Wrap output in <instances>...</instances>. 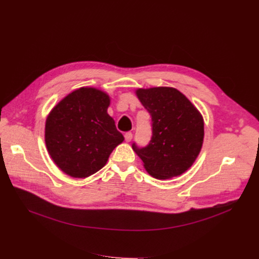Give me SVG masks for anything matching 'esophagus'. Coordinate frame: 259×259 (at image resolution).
Masks as SVG:
<instances>
[{
    "label": "esophagus",
    "instance_id": "1",
    "mask_svg": "<svg viewBox=\"0 0 259 259\" xmlns=\"http://www.w3.org/2000/svg\"><path fill=\"white\" fill-rule=\"evenodd\" d=\"M132 137H133L132 132H126V133H125V140H126V142L129 143V142L132 140Z\"/></svg>",
    "mask_w": 259,
    "mask_h": 259
}]
</instances>
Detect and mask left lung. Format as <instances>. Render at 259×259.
Returning a JSON list of instances; mask_svg holds the SVG:
<instances>
[{"label": "left lung", "mask_w": 259, "mask_h": 259, "mask_svg": "<svg viewBox=\"0 0 259 259\" xmlns=\"http://www.w3.org/2000/svg\"><path fill=\"white\" fill-rule=\"evenodd\" d=\"M137 97L152 117L149 144L134 152L148 173L157 179L181 175L194 163L204 137L203 118L189 100L176 89L137 90Z\"/></svg>", "instance_id": "left-lung-1"}]
</instances>
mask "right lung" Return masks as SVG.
Here are the masks:
<instances>
[{
  "label": "right lung",
  "instance_id": "add662e5",
  "mask_svg": "<svg viewBox=\"0 0 259 259\" xmlns=\"http://www.w3.org/2000/svg\"><path fill=\"white\" fill-rule=\"evenodd\" d=\"M109 97L92 88L79 89L53 108L46 122V145L65 174L89 177L104 166L124 141L107 113Z\"/></svg>",
  "mask_w": 259,
  "mask_h": 259
}]
</instances>
